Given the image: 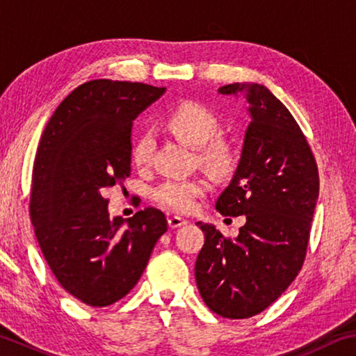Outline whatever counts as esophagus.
I'll return each mask as SVG.
<instances>
[{"mask_svg":"<svg viewBox=\"0 0 356 356\" xmlns=\"http://www.w3.org/2000/svg\"><path fill=\"white\" fill-rule=\"evenodd\" d=\"M186 224H188V221H186V219H184V218H180V216L168 218V225H170L171 229H179V227H182V225H186Z\"/></svg>","mask_w":356,"mask_h":356,"instance_id":"34e87169","label":"esophagus"}]
</instances>
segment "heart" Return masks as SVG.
<instances>
[{"label": "heart", "mask_w": 356, "mask_h": 356, "mask_svg": "<svg viewBox=\"0 0 356 356\" xmlns=\"http://www.w3.org/2000/svg\"><path fill=\"white\" fill-rule=\"evenodd\" d=\"M168 127L185 141L199 147L200 159L215 168H225L230 163V149L221 140H211L218 132L219 122L210 108L199 102L186 101L168 115ZM154 149L151 134H143L134 145L132 161L137 168L149 165ZM209 191V182L204 177H170L154 188L156 202L168 210L190 213L196 209L197 199Z\"/></svg>", "instance_id": "1"}]
</instances>
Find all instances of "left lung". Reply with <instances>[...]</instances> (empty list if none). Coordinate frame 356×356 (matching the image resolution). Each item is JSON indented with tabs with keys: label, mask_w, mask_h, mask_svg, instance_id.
<instances>
[{
	"label": "left lung",
	"mask_w": 356,
	"mask_h": 356,
	"mask_svg": "<svg viewBox=\"0 0 356 356\" xmlns=\"http://www.w3.org/2000/svg\"><path fill=\"white\" fill-rule=\"evenodd\" d=\"M218 93L243 96L250 122L236 171L216 210L245 216L235 240L196 222L205 241L195 264L197 289L211 312L229 319L261 313L296 279L305 260L316 202L318 166L288 108L254 82L229 83Z\"/></svg>",
	"instance_id": "1"
}]
</instances>
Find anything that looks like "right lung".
<instances>
[{"label": "right lung", "mask_w": 356, "mask_h": 356, "mask_svg": "<svg viewBox=\"0 0 356 356\" xmlns=\"http://www.w3.org/2000/svg\"><path fill=\"white\" fill-rule=\"evenodd\" d=\"M166 88L96 79L51 116L32 170L31 221L51 270L77 300L107 307L131 291L168 230L152 207L124 221L102 193L131 176L134 120Z\"/></svg>", "instance_id": "add662e5"}]
</instances>
